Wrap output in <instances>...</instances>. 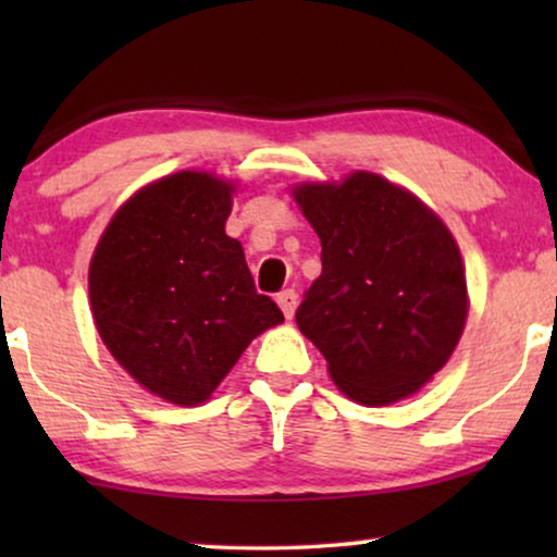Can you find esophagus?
Segmentation results:
<instances>
[{
  "label": "esophagus",
  "instance_id": "34e87169",
  "mask_svg": "<svg viewBox=\"0 0 557 557\" xmlns=\"http://www.w3.org/2000/svg\"><path fill=\"white\" fill-rule=\"evenodd\" d=\"M276 301H278L281 311H284V317L292 319L294 311H296V304H299V294H296L294 288H286V292H281V294L276 296Z\"/></svg>",
  "mask_w": 557,
  "mask_h": 557
}]
</instances>
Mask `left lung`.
Masks as SVG:
<instances>
[{"mask_svg":"<svg viewBox=\"0 0 557 557\" xmlns=\"http://www.w3.org/2000/svg\"><path fill=\"white\" fill-rule=\"evenodd\" d=\"M294 200L322 240V276L296 324L334 385L364 406L416 393L451 357L467 322V276L446 225L370 172L301 185Z\"/></svg>","mask_w":557,"mask_h":557,"instance_id":"1","label":"left lung"}]
</instances>
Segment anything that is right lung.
Segmentation results:
<instances>
[{
	"label": "right lung",
	"instance_id": "obj_1",
	"mask_svg": "<svg viewBox=\"0 0 557 557\" xmlns=\"http://www.w3.org/2000/svg\"><path fill=\"white\" fill-rule=\"evenodd\" d=\"M231 193L212 174H170L113 215L90 261L106 347L136 383L177 406L208 400L250 339L284 322L225 235Z\"/></svg>",
	"mask_w": 557,
	"mask_h": 557
}]
</instances>
